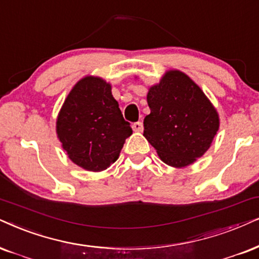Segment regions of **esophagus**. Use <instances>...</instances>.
Instances as JSON below:
<instances>
[{"instance_id":"34e87169","label":"esophagus","mask_w":259,"mask_h":259,"mask_svg":"<svg viewBox=\"0 0 259 259\" xmlns=\"http://www.w3.org/2000/svg\"><path fill=\"white\" fill-rule=\"evenodd\" d=\"M133 129H134V132L141 133L143 130V123L142 122H135L133 124Z\"/></svg>"}]
</instances>
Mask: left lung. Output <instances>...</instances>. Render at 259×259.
<instances>
[{
    "label": "left lung",
    "instance_id": "obj_1",
    "mask_svg": "<svg viewBox=\"0 0 259 259\" xmlns=\"http://www.w3.org/2000/svg\"><path fill=\"white\" fill-rule=\"evenodd\" d=\"M143 135L160 159L185 167L207 152L219 130L217 110L188 75L169 70L150 87Z\"/></svg>",
    "mask_w": 259,
    "mask_h": 259
}]
</instances>
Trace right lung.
<instances>
[{
	"label": "right lung",
	"mask_w": 259,
	"mask_h": 259,
	"mask_svg": "<svg viewBox=\"0 0 259 259\" xmlns=\"http://www.w3.org/2000/svg\"><path fill=\"white\" fill-rule=\"evenodd\" d=\"M56 130L70 160L87 171H103L118 159L133 134L110 83L87 76L75 84L58 114Z\"/></svg>",
	"instance_id": "right-lung-1"
}]
</instances>
